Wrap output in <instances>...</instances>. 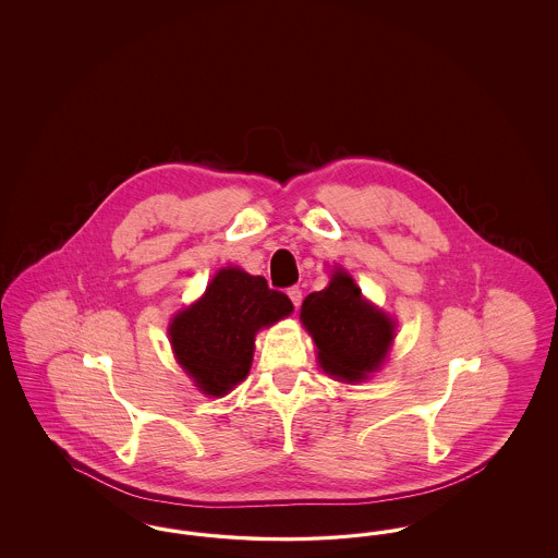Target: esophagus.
Instances as JSON below:
<instances>
[{"instance_id":"1","label":"esophagus","mask_w":558,"mask_h":558,"mask_svg":"<svg viewBox=\"0 0 558 558\" xmlns=\"http://www.w3.org/2000/svg\"><path fill=\"white\" fill-rule=\"evenodd\" d=\"M287 294H289V299H291L294 307H299V305H301V301H303V292H301L299 287H291V289L287 291Z\"/></svg>"}]
</instances>
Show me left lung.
Instances as JSON below:
<instances>
[{
    "label": "left lung",
    "mask_w": 558,
    "mask_h": 558,
    "mask_svg": "<svg viewBox=\"0 0 558 558\" xmlns=\"http://www.w3.org/2000/svg\"><path fill=\"white\" fill-rule=\"evenodd\" d=\"M301 319L316 341L322 368L345 383L366 378L383 364L396 328L343 271H335L324 291L307 294Z\"/></svg>",
    "instance_id": "obj_1"
}]
</instances>
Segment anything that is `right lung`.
<instances>
[{
    "mask_svg": "<svg viewBox=\"0 0 558 558\" xmlns=\"http://www.w3.org/2000/svg\"><path fill=\"white\" fill-rule=\"evenodd\" d=\"M291 299L264 276L221 269L201 301L171 322L169 337L182 368L207 396H226L246 378L255 332L287 318Z\"/></svg>",
    "mask_w": 558,
    "mask_h": 558,
    "instance_id": "right-lung-1",
    "label": "right lung"
}]
</instances>
